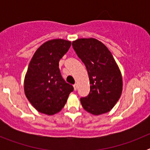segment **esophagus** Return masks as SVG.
<instances>
[{
	"mask_svg": "<svg viewBox=\"0 0 150 150\" xmlns=\"http://www.w3.org/2000/svg\"><path fill=\"white\" fill-rule=\"evenodd\" d=\"M74 90H75V91L77 89V84H76V83H75V84L74 85Z\"/></svg>",
	"mask_w": 150,
	"mask_h": 150,
	"instance_id": "1",
	"label": "esophagus"
}]
</instances>
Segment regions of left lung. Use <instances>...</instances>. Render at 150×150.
<instances>
[{
	"label": "left lung",
	"mask_w": 150,
	"mask_h": 150,
	"mask_svg": "<svg viewBox=\"0 0 150 150\" xmlns=\"http://www.w3.org/2000/svg\"><path fill=\"white\" fill-rule=\"evenodd\" d=\"M73 48L88 71L90 91L80 98L87 112L100 115L109 112L120 99L122 79L120 69L107 46L94 38H82L72 43Z\"/></svg>",
	"instance_id": "8db88e82"
}]
</instances>
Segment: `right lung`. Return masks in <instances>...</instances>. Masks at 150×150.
I'll return each instance as SVG.
<instances>
[{"label": "right lung", "mask_w": 150, "mask_h": 150, "mask_svg": "<svg viewBox=\"0 0 150 150\" xmlns=\"http://www.w3.org/2000/svg\"><path fill=\"white\" fill-rule=\"evenodd\" d=\"M71 43L55 39L41 45L29 63L25 78V93L37 110L47 115L59 112L65 104L72 85L62 78L59 61Z\"/></svg>", "instance_id": "add662e5"}]
</instances>
